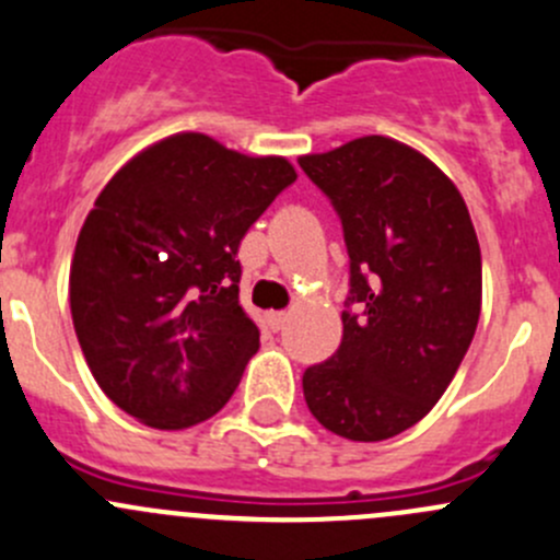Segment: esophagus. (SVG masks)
<instances>
[{"instance_id": "obj_1", "label": "esophagus", "mask_w": 560, "mask_h": 560, "mask_svg": "<svg viewBox=\"0 0 560 560\" xmlns=\"http://www.w3.org/2000/svg\"><path fill=\"white\" fill-rule=\"evenodd\" d=\"M284 322H287V314H284V312H273V314H268V325H270V330H281V327H284Z\"/></svg>"}]
</instances>
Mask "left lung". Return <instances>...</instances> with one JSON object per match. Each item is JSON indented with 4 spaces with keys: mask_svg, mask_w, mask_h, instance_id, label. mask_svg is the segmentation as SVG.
Here are the masks:
<instances>
[{
    "mask_svg": "<svg viewBox=\"0 0 560 560\" xmlns=\"http://www.w3.org/2000/svg\"><path fill=\"white\" fill-rule=\"evenodd\" d=\"M298 162L330 197L349 252L341 347L306 369L303 395L336 436L385 442L433 409L468 352L482 308L477 233L453 180L393 138Z\"/></svg>",
    "mask_w": 560,
    "mask_h": 560,
    "instance_id": "1",
    "label": "left lung"
}]
</instances>
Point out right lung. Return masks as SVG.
<instances>
[{
    "label": "right lung",
    "instance_id": "obj_1",
    "mask_svg": "<svg viewBox=\"0 0 560 560\" xmlns=\"http://www.w3.org/2000/svg\"><path fill=\"white\" fill-rule=\"evenodd\" d=\"M295 178L284 156L178 132L107 180L72 254L70 312L118 409L180 431L228 404L259 349L238 301V246Z\"/></svg>",
    "mask_w": 560,
    "mask_h": 560
}]
</instances>
